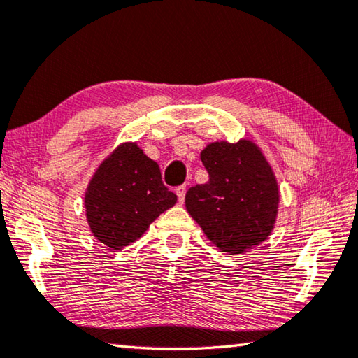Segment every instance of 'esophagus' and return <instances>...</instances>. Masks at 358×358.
<instances>
[{"label":"esophagus","mask_w":358,"mask_h":358,"mask_svg":"<svg viewBox=\"0 0 358 358\" xmlns=\"http://www.w3.org/2000/svg\"><path fill=\"white\" fill-rule=\"evenodd\" d=\"M175 192H177L178 202L183 203V202H185V196H186V186H185V185H183V186H178L177 191H175Z\"/></svg>","instance_id":"1"}]
</instances>
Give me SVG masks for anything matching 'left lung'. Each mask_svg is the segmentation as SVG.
<instances>
[{
	"mask_svg": "<svg viewBox=\"0 0 358 358\" xmlns=\"http://www.w3.org/2000/svg\"><path fill=\"white\" fill-rule=\"evenodd\" d=\"M205 185L186 192L185 205L217 250L237 256L270 237L280 207L273 167L251 138L217 141L201 151Z\"/></svg>",
	"mask_w": 358,
	"mask_h": 358,
	"instance_id": "8db88e82",
	"label": "left lung"
}]
</instances>
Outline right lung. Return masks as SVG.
Masks as SVG:
<instances>
[{
    "label": "right lung",
    "instance_id": "right-lung-1",
    "mask_svg": "<svg viewBox=\"0 0 358 358\" xmlns=\"http://www.w3.org/2000/svg\"><path fill=\"white\" fill-rule=\"evenodd\" d=\"M177 203L159 166L136 142H123L102 159L83 197L93 237L110 250L141 238L157 216Z\"/></svg>",
    "mask_w": 358,
    "mask_h": 358
}]
</instances>
